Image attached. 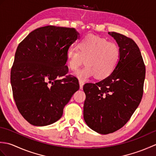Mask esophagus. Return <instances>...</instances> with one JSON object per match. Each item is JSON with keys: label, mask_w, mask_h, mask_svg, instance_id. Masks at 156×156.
Wrapping results in <instances>:
<instances>
[{"label": "esophagus", "mask_w": 156, "mask_h": 156, "mask_svg": "<svg viewBox=\"0 0 156 156\" xmlns=\"http://www.w3.org/2000/svg\"><path fill=\"white\" fill-rule=\"evenodd\" d=\"M79 84H80V88L82 89L83 88V86L84 84V82L82 80H79Z\"/></svg>", "instance_id": "34e87169"}]
</instances>
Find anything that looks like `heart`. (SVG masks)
Returning <instances> with one entry per match:
<instances>
[{
	"instance_id": "1",
	"label": "heart",
	"mask_w": 156,
	"mask_h": 156,
	"mask_svg": "<svg viewBox=\"0 0 156 156\" xmlns=\"http://www.w3.org/2000/svg\"><path fill=\"white\" fill-rule=\"evenodd\" d=\"M120 57V49L117 44L92 34L82 38L78 48L69 47L66 53V62L72 70L80 67L85 60L84 67L74 73L82 80L94 75L100 80L108 78L117 68Z\"/></svg>"
}]
</instances>
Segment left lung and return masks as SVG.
Instances as JSON below:
<instances>
[{"label":"left lung","instance_id":"obj_1","mask_svg":"<svg viewBox=\"0 0 156 156\" xmlns=\"http://www.w3.org/2000/svg\"><path fill=\"white\" fill-rule=\"evenodd\" d=\"M120 49L117 68L108 78L87 83L84 119L89 127L108 134L123 127L140 105L144 92L145 67L135 42L116 32H108Z\"/></svg>","mask_w":156,"mask_h":156}]
</instances>
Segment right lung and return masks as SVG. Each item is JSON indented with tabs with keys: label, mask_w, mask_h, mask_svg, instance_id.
Segmentation results:
<instances>
[{
	"label": "right lung",
	"mask_w": 156,
	"mask_h": 156,
	"mask_svg": "<svg viewBox=\"0 0 156 156\" xmlns=\"http://www.w3.org/2000/svg\"><path fill=\"white\" fill-rule=\"evenodd\" d=\"M79 35L74 28L48 25L31 31L19 44L11 83L16 107L30 124L46 126L58 121L79 90L78 79L66 75V51Z\"/></svg>",
	"instance_id": "right-lung-1"
}]
</instances>
